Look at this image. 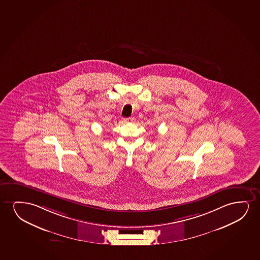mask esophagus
Here are the masks:
<instances>
[{"instance_id": "obj_1", "label": "esophagus", "mask_w": 260, "mask_h": 260, "mask_svg": "<svg viewBox=\"0 0 260 260\" xmlns=\"http://www.w3.org/2000/svg\"><path fill=\"white\" fill-rule=\"evenodd\" d=\"M134 117H128V118H124L123 119V121H124V122H126V123H129V122H133L134 121Z\"/></svg>"}]
</instances>
